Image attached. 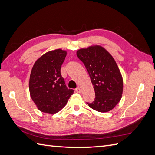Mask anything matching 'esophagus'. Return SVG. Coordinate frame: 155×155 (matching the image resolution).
Here are the masks:
<instances>
[{
    "label": "esophagus",
    "instance_id": "34e87169",
    "mask_svg": "<svg viewBox=\"0 0 155 155\" xmlns=\"http://www.w3.org/2000/svg\"><path fill=\"white\" fill-rule=\"evenodd\" d=\"M76 91H77L78 93H82V90H81V87H79L76 88Z\"/></svg>",
    "mask_w": 155,
    "mask_h": 155
}]
</instances>
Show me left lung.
Masks as SVG:
<instances>
[{
    "label": "left lung",
    "instance_id": "obj_1",
    "mask_svg": "<svg viewBox=\"0 0 155 155\" xmlns=\"http://www.w3.org/2000/svg\"><path fill=\"white\" fill-rule=\"evenodd\" d=\"M90 76L95 92L91 108L101 113L111 110L119 103L123 91V80L114 58L100 45L90 46L77 51Z\"/></svg>",
    "mask_w": 155,
    "mask_h": 155
}]
</instances>
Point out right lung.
Here are the masks:
<instances>
[{
    "label": "right lung",
    "mask_w": 155,
    "mask_h": 155,
    "mask_svg": "<svg viewBox=\"0 0 155 155\" xmlns=\"http://www.w3.org/2000/svg\"><path fill=\"white\" fill-rule=\"evenodd\" d=\"M67 54L61 48L48 51L38 58L32 67L29 91L32 100L42 113H58L74 93L66 87L61 74V65Z\"/></svg>",
    "instance_id": "right-lung-1"
}]
</instances>
